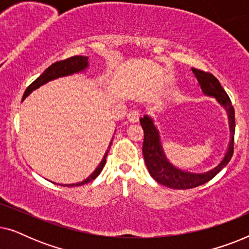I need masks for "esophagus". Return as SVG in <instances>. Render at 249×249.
I'll return each mask as SVG.
<instances>
[{"label":"esophagus","instance_id":"esophagus-1","mask_svg":"<svg viewBox=\"0 0 249 249\" xmlns=\"http://www.w3.org/2000/svg\"><path fill=\"white\" fill-rule=\"evenodd\" d=\"M141 118V112L137 110H131L129 113L127 114V119L129 122H137Z\"/></svg>","mask_w":249,"mask_h":249}]
</instances>
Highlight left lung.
<instances>
[{
	"mask_svg": "<svg viewBox=\"0 0 249 249\" xmlns=\"http://www.w3.org/2000/svg\"><path fill=\"white\" fill-rule=\"evenodd\" d=\"M192 71L198 81L200 89L206 96L214 97L222 107L226 108L228 119H229L230 128V142L228 145L226 155L215 168L203 173H193L183 171L176 168L172 163L166 159L161 145V139L158 128L155 127L154 121L148 115L141 118V124L144 130V142H142V155L147 166L149 175L152 178L163 186L172 189H190L204 185L212 180L224 166L228 165L233 155V138H234V108L226 90L221 86L220 81L212 73L205 71L194 69Z\"/></svg>",
	"mask_w": 249,
	"mask_h": 249,
	"instance_id": "left-lung-1",
	"label": "left lung"
}]
</instances>
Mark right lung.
<instances>
[{
	"label": "right lung",
	"instance_id": "right-lung-1",
	"mask_svg": "<svg viewBox=\"0 0 249 249\" xmlns=\"http://www.w3.org/2000/svg\"><path fill=\"white\" fill-rule=\"evenodd\" d=\"M88 68V56H81V55H77V56H72L69 57V59L63 60V61H59V62L53 63L52 66H50L47 69L44 71V72L40 74V76L37 78V79L29 85L27 87V89L25 91L22 96V101L28 96V95L32 93L33 90L37 89L40 86H43L44 84L49 83L51 80L56 79V78L60 77H66V76H70V74L73 73H78L81 72V71L86 70ZM112 142H113V138L111 139L110 145L105 152V154L103 156V160H102L100 164L97 165V168L95 169V171L91 173L90 176H88V178H86L85 180H83L81 182H77V183H71V185H61V186H66V187H74V186H81L85 185V183H88L96 178V177L100 175L102 170H103L105 162H107V156L108 154V151H110Z\"/></svg>",
	"mask_w": 249,
	"mask_h": 249
}]
</instances>
